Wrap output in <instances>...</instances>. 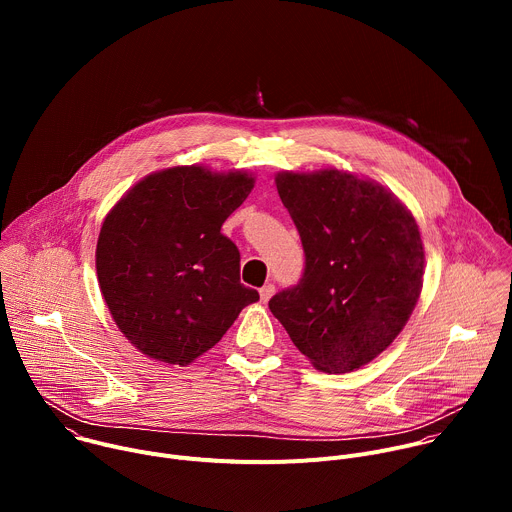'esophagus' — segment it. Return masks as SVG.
<instances>
[{
  "mask_svg": "<svg viewBox=\"0 0 512 512\" xmlns=\"http://www.w3.org/2000/svg\"><path fill=\"white\" fill-rule=\"evenodd\" d=\"M273 294H275V285H273V283H267V285H263V287L259 289V296H261V302H263V304H267Z\"/></svg>",
  "mask_w": 512,
  "mask_h": 512,
  "instance_id": "obj_1",
  "label": "esophagus"
}]
</instances>
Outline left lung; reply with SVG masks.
Listing matches in <instances>:
<instances>
[{
    "label": "left lung",
    "mask_w": 512,
    "mask_h": 512,
    "mask_svg": "<svg viewBox=\"0 0 512 512\" xmlns=\"http://www.w3.org/2000/svg\"><path fill=\"white\" fill-rule=\"evenodd\" d=\"M275 184L306 267L269 310L318 371L360 369L399 336L419 300L425 253L415 218L381 184L334 168L279 172Z\"/></svg>",
    "instance_id": "obj_1"
}]
</instances>
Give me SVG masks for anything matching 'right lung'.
<instances>
[{"label":"right lung","mask_w":512,"mask_h":512,"mask_svg":"<svg viewBox=\"0 0 512 512\" xmlns=\"http://www.w3.org/2000/svg\"><path fill=\"white\" fill-rule=\"evenodd\" d=\"M255 186L243 170L176 166L139 180L105 216L97 241L103 300L125 338L186 367L259 300L239 277L223 223Z\"/></svg>","instance_id":"right-lung-1"}]
</instances>
